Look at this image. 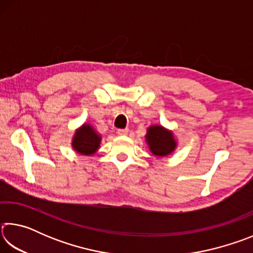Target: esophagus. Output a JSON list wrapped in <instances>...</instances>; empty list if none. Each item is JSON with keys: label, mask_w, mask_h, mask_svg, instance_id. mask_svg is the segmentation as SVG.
I'll use <instances>...</instances> for the list:
<instances>
[{"label": "esophagus", "mask_w": 253, "mask_h": 253, "mask_svg": "<svg viewBox=\"0 0 253 253\" xmlns=\"http://www.w3.org/2000/svg\"><path fill=\"white\" fill-rule=\"evenodd\" d=\"M128 131H129V130H128L127 128H126V129H118L117 130L118 135H121V136H127L128 135Z\"/></svg>", "instance_id": "esophagus-1"}]
</instances>
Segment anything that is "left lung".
<instances>
[{
    "mask_svg": "<svg viewBox=\"0 0 253 253\" xmlns=\"http://www.w3.org/2000/svg\"><path fill=\"white\" fill-rule=\"evenodd\" d=\"M145 140H146L149 151L157 158L170 155L177 147V139L174 135V131L168 129L160 124H154L147 128Z\"/></svg>",
    "mask_w": 253,
    "mask_h": 253,
    "instance_id": "obj_1",
    "label": "left lung"
}]
</instances>
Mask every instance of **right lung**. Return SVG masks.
Instances as JSON below:
<instances>
[{
	"label": "right lung",
	"mask_w": 253,
	"mask_h": 253,
	"mask_svg": "<svg viewBox=\"0 0 253 253\" xmlns=\"http://www.w3.org/2000/svg\"><path fill=\"white\" fill-rule=\"evenodd\" d=\"M101 143V135L90 124L84 123L75 130L71 146L79 155L92 156L98 152Z\"/></svg>",
	"instance_id": "add662e5"
}]
</instances>
